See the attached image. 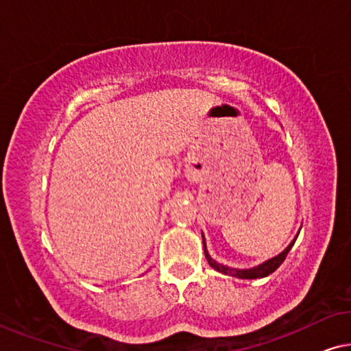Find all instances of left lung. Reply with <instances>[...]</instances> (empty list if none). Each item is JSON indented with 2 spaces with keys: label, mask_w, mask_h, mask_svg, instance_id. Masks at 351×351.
<instances>
[{
  "label": "left lung",
  "mask_w": 351,
  "mask_h": 351,
  "mask_svg": "<svg viewBox=\"0 0 351 351\" xmlns=\"http://www.w3.org/2000/svg\"><path fill=\"white\" fill-rule=\"evenodd\" d=\"M298 234L295 236V239L289 243V247L285 250V252L280 253L275 258H271L269 261H265V263L259 264L258 267H253V269H245V270H237V269H230V267H225L219 263H215V261L210 258L206 252V242H204V237H203V245H204V254H206V259H208L209 265L215 269L217 271H220V274H225V275H231V276H237V278H242V280H256V278H264V276H269L270 274H274V271L280 267L282 263H285L287 253L291 252V248L293 247V243H295Z\"/></svg>",
  "instance_id": "1"
}]
</instances>
